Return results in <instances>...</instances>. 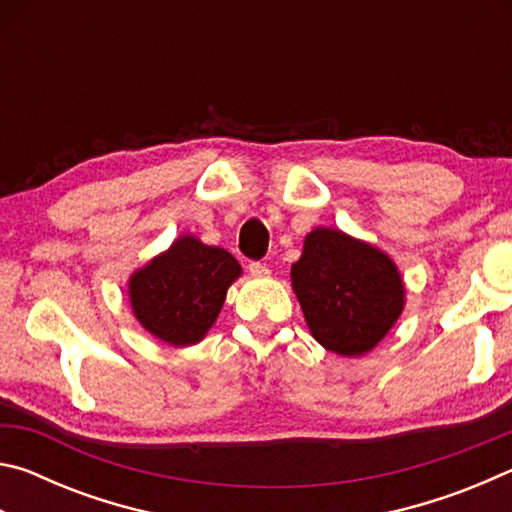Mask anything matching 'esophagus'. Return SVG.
<instances>
[{"label":"esophagus","mask_w":512,"mask_h":512,"mask_svg":"<svg viewBox=\"0 0 512 512\" xmlns=\"http://www.w3.org/2000/svg\"><path fill=\"white\" fill-rule=\"evenodd\" d=\"M248 273L255 275V277H264V275H268V266L264 262H250Z\"/></svg>","instance_id":"esophagus-1"}]
</instances>
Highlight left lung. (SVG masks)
I'll use <instances>...</instances> for the list:
<instances>
[{
  "label": "left lung",
  "instance_id": "obj_1",
  "mask_svg": "<svg viewBox=\"0 0 512 512\" xmlns=\"http://www.w3.org/2000/svg\"><path fill=\"white\" fill-rule=\"evenodd\" d=\"M291 282L314 339L343 357L375 348L404 307L391 259L339 230L316 228L307 235Z\"/></svg>",
  "mask_w": 512,
  "mask_h": 512
}]
</instances>
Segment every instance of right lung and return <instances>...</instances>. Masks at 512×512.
Here are the masks:
<instances>
[{
    "label": "right lung",
    "mask_w": 512,
    "mask_h": 512,
    "mask_svg": "<svg viewBox=\"0 0 512 512\" xmlns=\"http://www.w3.org/2000/svg\"><path fill=\"white\" fill-rule=\"evenodd\" d=\"M239 273L241 266L228 250L180 237L131 277V305L153 336L171 345H192L212 327Z\"/></svg>",
    "instance_id": "right-lung-1"
}]
</instances>
